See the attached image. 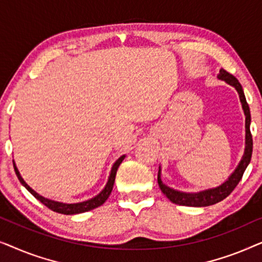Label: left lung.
<instances>
[{"label": "left lung", "mask_w": 262, "mask_h": 262, "mask_svg": "<svg viewBox=\"0 0 262 262\" xmlns=\"http://www.w3.org/2000/svg\"><path fill=\"white\" fill-rule=\"evenodd\" d=\"M218 77H220L221 80L227 82V83L231 84L232 87H235L239 95V100H241L243 111H245V116H246L245 155H243L241 162H239V164H238V167L236 168L234 173L231 174V177L229 178L223 185L218 186V187H216V188L206 189V191L198 192V193H185V192L175 191V189H173V188H169L168 186L162 184V181H161V178H160V171H159V175H157V182H159L161 191L163 192V194L166 195L171 203L178 204V205L202 207V206H210V205H213V204H216V203L222 202V200L227 198V196L230 194L232 191H234L236 186L238 185V182L242 179L243 173H245L247 166H248L250 162V159H252L253 137H252V134H250V111H249L248 103H247L245 93H243L242 85L239 84L237 78H236L234 75L229 74L228 71H225L224 69H221Z\"/></svg>", "instance_id": "left-lung-1"}]
</instances>
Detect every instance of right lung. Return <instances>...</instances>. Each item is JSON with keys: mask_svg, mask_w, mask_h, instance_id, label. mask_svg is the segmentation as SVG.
I'll return each mask as SVG.
<instances>
[{"mask_svg": "<svg viewBox=\"0 0 262 262\" xmlns=\"http://www.w3.org/2000/svg\"><path fill=\"white\" fill-rule=\"evenodd\" d=\"M124 159H125V156L119 157V159L116 161V163L113 164L112 170H111V174H110V178H108V181H107V185L105 186V188H103L102 191L100 192L98 195L94 196V198L89 199V200H85V202L76 203V204H64V203L55 202V200L46 199V198H44V196L39 195L37 192H34L33 189H32L30 186H28L26 182L24 181V179L21 178V175L19 173V170H17V168L15 166V163H14V161H13V164H14V169H15V173H16L17 179H19L21 184H23L25 187H26L27 191L30 192L31 194L34 196V198H37L39 202L44 204V205L46 207H49L50 210L55 211V212L63 213V214H76V213L87 212V211H91L93 209H96V207L101 206L102 204L106 202L107 198H108L110 194H111V192H112V188H113V185H114V180H116V174H117L118 167L120 166V163L123 162Z\"/></svg>", "mask_w": 262, "mask_h": 262, "instance_id": "1", "label": "right lung"}]
</instances>
